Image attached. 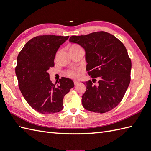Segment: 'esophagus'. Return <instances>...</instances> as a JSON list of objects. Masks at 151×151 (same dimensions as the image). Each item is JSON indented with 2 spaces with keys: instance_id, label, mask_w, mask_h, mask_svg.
Segmentation results:
<instances>
[{
  "instance_id": "esophagus-1",
  "label": "esophagus",
  "mask_w": 151,
  "mask_h": 151,
  "mask_svg": "<svg viewBox=\"0 0 151 151\" xmlns=\"http://www.w3.org/2000/svg\"><path fill=\"white\" fill-rule=\"evenodd\" d=\"M79 81H74V85H75V86H76V85L78 84H79Z\"/></svg>"
}]
</instances>
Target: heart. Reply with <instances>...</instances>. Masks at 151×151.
Here are the masks:
<instances>
[{"instance_id": "1", "label": "heart", "mask_w": 151, "mask_h": 151, "mask_svg": "<svg viewBox=\"0 0 151 151\" xmlns=\"http://www.w3.org/2000/svg\"><path fill=\"white\" fill-rule=\"evenodd\" d=\"M81 48H82L79 46V45L77 44H72L70 47V51H73V50H79ZM57 55H58V53H57ZM79 72H80V69H79V68H77V69H69L65 72V74L67 77H69V78L77 79L78 78V77L79 76Z\"/></svg>"}]
</instances>
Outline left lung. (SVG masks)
Here are the masks:
<instances>
[{
  "label": "left lung",
  "mask_w": 151,
  "mask_h": 151,
  "mask_svg": "<svg viewBox=\"0 0 151 151\" xmlns=\"http://www.w3.org/2000/svg\"><path fill=\"white\" fill-rule=\"evenodd\" d=\"M69 42L84 48L88 63L86 70L93 78V81L84 83L86 86L82 96L84 108L100 113L115 108L121 102L130 83L132 62L124 45L105 31L72 36Z\"/></svg>",
  "instance_id": "8db88e82"
}]
</instances>
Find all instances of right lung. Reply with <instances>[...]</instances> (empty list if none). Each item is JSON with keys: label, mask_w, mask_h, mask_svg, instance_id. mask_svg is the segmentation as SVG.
Returning a JSON list of instances; mask_svg holds the SVG:
<instances>
[{"label": "right lung", "mask_w": 151, "mask_h": 151, "mask_svg": "<svg viewBox=\"0 0 151 151\" xmlns=\"http://www.w3.org/2000/svg\"><path fill=\"white\" fill-rule=\"evenodd\" d=\"M69 36L40 35L31 39L17 58L16 74L21 92L30 106L42 114H51L63 109V99L74 87L72 80L62 77L53 84L48 69L60 45Z\"/></svg>", "instance_id": "obj_1"}]
</instances>
